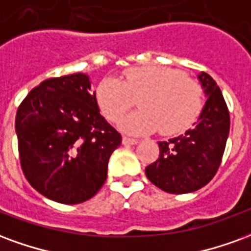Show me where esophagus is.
<instances>
[{"label": "esophagus", "mask_w": 251, "mask_h": 251, "mask_svg": "<svg viewBox=\"0 0 251 251\" xmlns=\"http://www.w3.org/2000/svg\"><path fill=\"white\" fill-rule=\"evenodd\" d=\"M122 144H124V145H126V147H129V145H137V144H138V141H137V140H134V138L124 137V138H122Z\"/></svg>", "instance_id": "1"}]
</instances>
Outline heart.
<instances>
[{"label":"heart","mask_w":251,"mask_h":251,"mask_svg":"<svg viewBox=\"0 0 251 251\" xmlns=\"http://www.w3.org/2000/svg\"><path fill=\"white\" fill-rule=\"evenodd\" d=\"M97 102L110 121H118L138 99L140 111L120 122L129 134H147L160 129L175 134L192 125L201 109V88L181 71L164 66L134 67L122 79L106 76L97 87Z\"/></svg>","instance_id":"heart-1"}]
</instances>
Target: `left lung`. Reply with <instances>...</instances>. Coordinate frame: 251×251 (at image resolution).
<instances>
[{
    "mask_svg": "<svg viewBox=\"0 0 251 251\" xmlns=\"http://www.w3.org/2000/svg\"><path fill=\"white\" fill-rule=\"evenodd\" d=\"M205 103L194 127L160 141V156L145 168L151 183L168 194L195 192L215 176L230 131V114L221 88L212 77L198 74Z\"/></svg>",
    "mask_w": 251,
    "mask_h": 251,
    "instance_id": "left-lung-1",
    "label": "left lung"
}]
</instances>
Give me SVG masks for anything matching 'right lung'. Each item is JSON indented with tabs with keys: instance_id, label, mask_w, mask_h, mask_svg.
Returning <instances> with one entry per match:
<instances>
[{
	"instance_id": "1",
	"label": "right lung",
	"mask_w": 251,
	"mask_h": 251,
	"mask_svg": "<svg viewBox=\"0 0 251 251\" xmlns=\"http://www.w3.org/2000/svg\"><path fill=\"white\" fill-rule=\"evenodd\" d=\"M25 177L48 199L77 204L104 184L121 134L100 115L90 76L82 72L41 82L16 115Z\"/></svg>"
}]
</instances>
